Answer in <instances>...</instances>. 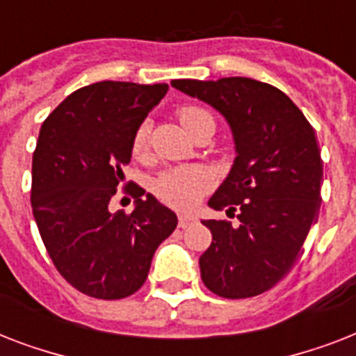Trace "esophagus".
<instances>
[{"instance_id":"esophagus-1","label":"esophagus","mask_w":356,"mask_h":356,"mask_svg":"<svg viewBox=\"0 0 356 356\" xmlns=\"http://www.w3.org/2000/svg\"><path fill=\"white\" fill-rule=\"evenodd\" d=\"M194 222H195L194 216H188V214H181V216H179V227L181 229L190 227Z\"/></svg>"}]
</instances>
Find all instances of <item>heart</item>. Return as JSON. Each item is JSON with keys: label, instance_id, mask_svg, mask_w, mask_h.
<instances>
[{"label": "heart", "instance_id": "1", "mask_svg": "<svg viewBox=\"0 0 356 356\" xmlns=\"http://www.w3.org/2000/svg\"><path fill=\"white\" fill-rule=\"evenodd\" d=\"M177 118L186 133L194 136L205 125H214L212 114L197 105H183L179 107ZM149 144V123H140L133 136V155L144 156ZM212 177L205 168L200 166H179L170 168L162 172L155 181V194L164 203L177 209H190L203 197L207 190L211 188Z\"/></svg>", "mask_w": 356, "mask_h": 356}]
</instances>
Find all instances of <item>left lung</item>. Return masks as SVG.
Here are the masks:
<instances>
[{
  "mask_svg": "<svg viewBox=\"0 0 356 356\" xmlns=\"http://www.w3.org/2000/svg\"><path fill=\"white\" fill-rule=\"evenodd\" d=\"M173 88L214 107L233 131L236 159L209 205L240 225L203 220L212 243L201 279L220 298H253L286 275L321 203L323 162L316 133L290 97L248 77L177 79Z\"/></svg>",
  "mask_w": 356,
  "mask_h": 356,
  "instance_id": "8db88e82",
  "label": "left lung"
}]
</instances>
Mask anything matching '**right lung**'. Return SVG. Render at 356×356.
<instances>
[{"mask_svg":"<svg viewBox=\"0 0 356 356\" xmlns=\"http://www.w3.org/2000/svg\"><path fill=\"white\" fill-rule=\"evenodd\" d=\"M166 92L164 83L102 81L70 94L42 123L33 153V216L58 273L90 298L136 292L156 248L177 227L175 212L134 183L123 188L134 211H108L131 162L134 131Z\"/></svg>","mask_w":356,"mask_h":356,"instance_id":"obj_1","label":"right lung"}]
</instances>
